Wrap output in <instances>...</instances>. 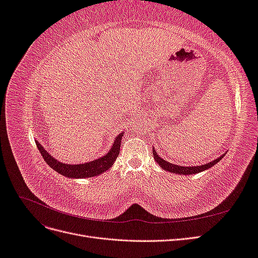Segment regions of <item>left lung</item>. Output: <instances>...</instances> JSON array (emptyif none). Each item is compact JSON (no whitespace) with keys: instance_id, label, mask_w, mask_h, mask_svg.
<instances>
[{"instance_id":"obj_1","label":"left lung","mask_w":258,"mask_h":258,"mask_svg":"<svg viewBox=\"0 0 258 258\" xmlns=\"http://www.w3.org/2000/svg\"><path fill=\"white\" fill-rule=\"evenodd\" d=\"M153 155H154V159L156 160V162L158 163V165L163 169L168 171V172L171 173H176L179 175H187V174H196L199 172H202V171L208 170L211 167L215 166L216 163L220 161L226 154L221 155L220 157L212 160L211 162L206 163V165H200V166H195V167H183V166H178V165H174V163H170L169 161H166L165 159H162L160 156L156 153L155 148H153Z\"/></svg>"}]
</instances>
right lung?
Here are the masks:
<instances>
[{
	"label": "right lung",
	"instance_id": "obj_1",
	"mask_svg": "<svg viewBox=\"0 0 258 258\" xmlns=\"http://www.w3.org/2000/svg\"><path fill=\"white\" fill-rule=\"evenodd\" d=\"M124 131L120 132V134L115 138V141L111 147V150L104 156H102V157L85 163H79V165H70V163L61 162L56 158H53L38 141H36V145L38 151H40L41 155L43 156L44 160L47 162V165L54 171H57L61 175H64L71 178H88L105 172L106 170H108L113 166V163L119 155L120 143Z\"/></svg>",
	"mask_w": 258,
	"mask_h": 258
}]
</instances>
